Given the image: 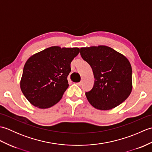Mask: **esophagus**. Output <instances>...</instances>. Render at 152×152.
<instances>
[{
	"instance_id": "34e87169",
	"label": "esophagus",
	"mask_w": 152,
	"mask_h": 152,
	"mask_svg": "<svg viewBox=\"0 0 152 152\" xmlns=\"http://www.w3.org/2000/svg\"><path fill=\"white\" fill-rule=\"evenodd\" d=\"M76 84L78 85V86H82V82H78V83H76Z\"/></svg>"
}]
</instances>
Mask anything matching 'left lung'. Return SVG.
I'll use <instances>...</instances> for the list:
<instances>
[{
	"instance_id": "1",
	"label": "left lung",
	"mask_w": 152,
	"mask_h": 152,
	"mask_svg": "<svg viewBox=\"0 0 152 152\" xmlns=\"http://www.w3.org/2000/svg\"><path fill=\"white\" fill-rule=\"evenodd\" d=\"M80 55L94 75L93 88L86 93L93 107L107 110L128 98L132 91V69L127 58L106 46L81 48Z\"/></svg>"
}]
</instances>
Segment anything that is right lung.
Returning a JSON list of instances; mask_svg holds the SVG:
<instances>
[{"label": "right lung", "instance_id": "1", "mask_svg": "<svg viewBox=\"0 0 152 152\" xmlns=\"http://www.w3.org/2000/svg\"><path fill=\"white\" fill-rule=\"evenodd\" d=\"M78 48L53 46L33 55L25 63L20 82L22 93L32 104L48 108L62 98L69 84L70 63Z\"/></svg>", "mask_w": 152, "mask_h": 152}]
</instances>
